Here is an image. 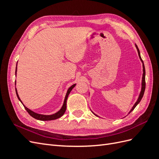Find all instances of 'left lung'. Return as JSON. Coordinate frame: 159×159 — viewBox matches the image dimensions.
<instances>
[{"instance_id": "left-lung-1", "label": "left lung", "mask_w": 159, "mask_h": 159, "mask_svg": "<svg viewBox=\"0 0 159 159\" xmlns=\"http://www.w3.org/2000/svg\"><path fill=\"white\" fill-rule=\"evenodd\" d=\"M135 46H136V48H137V51H138V54H139V57H140V59H141V61L143 62V78H142V88H141V93H140V95H139V98H138V99H137V101L136 102V103H134V105H133V107H132V109H131V110L130 111V112L129 113H131L132 111L135 108V107L137 106V105L139 104V103L141 102V99L143 98V95H144V93H145V86H146V83H145V66H144V63H143V61L142 60V59H141V55H140V52H139V48H138V47H137V46L135 44ZM95 115H96L95 113H93ZM96 116H98V115H96Z\"/></svg>"}]
</instances>
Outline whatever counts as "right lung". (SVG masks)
I'll list each match as a JSON object with an SVG mask.
<instances>
[{
    "label": "right lung",
    "mask_w": 159,
    "mask_h": 159,
    "mask_svg": "<svg viewBox=\"0 0 159 159\" xmlns=\"http://www.w3.org/2000/svg\"><path fill=\"white\" fill-rule=\"evenodd\" d=\"M17 66V65H16ZM16 71H17V68L16 67ZM15 85H16V81H15ZM75 86V84H74L72 85L71 87L68 89V91H67L66 93V97H65V99H64V104L63 105H62L61 108L60 109V111H58L57 113L53 114V115H41V114H38V113H36L35 112L32 111H31L30 109H28L26 106H25V105H24V107H25V109L27 111V112L29 113V115H30V116H32V117H34L36 119H38V120H40V121H51V120H54V119H58L60 117H61L62 115H63L66 111V102H67V99H68V95L70 94V91L72 90V89H73L74 87ZM16 89V95H17V98L20 101V102L22 103V101L20 100V98H19L18 96V94L17 93V90Z\"/></svg>",
    "instance_id": "right-lung-1"
}]
</instances>
